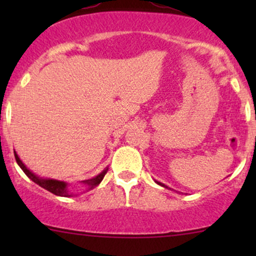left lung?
Returning a JSON list of instances; mask_svg holds the SVG:
<instances>
[{
	"label": "left lung",
	"instance_id": "left-lung-1",
	"mask_svg": "<svg viewBox=\"0 0 256 256\" xmlns=\"http://www.w3.org/2000/svg\"><path fill=\"white\" fill-rule=\"evenodd\" d=\"M155 182H156V180H155ZM156 183L158 184V185H161V186H164V188H166V189H170V188L168 186H166V185L165 184H162V183H160V182H156Z\"/></svg>",
	"mask_w": 256,
	"mask_h": 256
}]
</instances>
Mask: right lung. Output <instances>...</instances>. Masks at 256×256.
Here are the masks:
<instances>
[{"label":"right lung","mask_w":256,"mask_h":256,"mask_svg":"<svg viewBox=\"0 0 256 256\" xmlns=\"http://www.w3.org/2000/svg\"><path fill=\"white\" fill-rule=\"evenodd\" d=\"M14 155H16V160L18 165L20 166V168L24 171L25 174L28 176V177L30 178L32 182H34V183L40 185V186H42L43 189L48 190V192L54 194V195L64 196V198H70V196H72V194L68 192V189H67V183H64V182H61V180H56V179L40 178L38 176L34 174V173H32L30 170H28V167H26L24 164H22V161L20 160L16 152H14ZM107 171H108V168H104V171L100 173V174L96 176V177H94L91 179H86V180H83L82 183H83L84 185H86V186L89 188V190L92 189V188L98 186V185L101 183L102 179H104Z\"/></svg>","instance_id":"1"}]
</instances>
